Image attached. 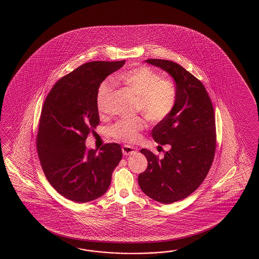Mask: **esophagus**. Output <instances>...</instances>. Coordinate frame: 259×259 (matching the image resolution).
Returning a JSON list of instances; mask_svg holds the SVG:
<instances>
[{
	"mask_svg": "<svg viewBox=\"0 0 259 259\" xmlns=\"http://www.w3.org/2000/svg\"><path fill=\"white\" fill-rule=\"evenodd\" d=\"M137 152V149L133 147V146H130V145H124L122 147V153L124 156H130V155H133Z\"/></svg>",
	"mask_w": 259,
	"mask_h": 259,
	"instance_id": "1",
	"label": "esophagus"
}]
</instances>
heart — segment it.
I'll list each match as a JSON object with an SVG mask.
<instances>
[{"instance_id": "heart-1", "label": "heart", "mask_w": 259, "mask_h": 259, "mask_svg": "<svg viewBox=\"0 0 259 259\" xmlns=\"http://www.w3.org/2000/svg\"><path fill=\"white\" fill-rule=\"evenodd\" d=\"M119 78L139 97L137 108L150 122L162 121L171 114L176 104V90L170 80L146 66L125 71ZM113 88L110 78L104 79L98 87L96 102L101 114L106 110ZM145 125L141 118L120 119L110 127L109 133L118 141L135 142L140 139Z\"/></svg>"}]
</instances>
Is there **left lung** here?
Instances as JSON below:
<instances>
[{"instance_id":"8db88e82","label":"left lung","mask_w":259,"mask_h":259,"mask_svg":"<svg viewBox=\"0 0 259 259\" xmlns=\"http://www.w3.org/2000/svg\"><path fill=\"white\" fill-rule=\"evenodd\" d=\"M176 82V104L171 114L152 130L154 141L169 144L164 157L141 149L147 169L139 175L142 192L160 203L181 200L205 180L214 157L217 135L212 102L202 82L179 63L149 59Z\"/></svg>"}]
</instances>
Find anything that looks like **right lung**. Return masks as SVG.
Instances as JSON below:
<instances>
[{"label":"right lung","mask_w":259,"mask_h":259,"mask_svg":"<svg viewBox=\"0 0 259 259\" xmlns=\"http://www.w3.org/2000/svg\"><path fill=\"white\" fill-rule=\"evenodd\" d=\"M125 61L90 62L60 78L44 103L37 150L47 181L62 196L78 203L108 190L122 152L118 143L87 149V136L100 123L98 87Z\"/></svg>","instance_id":"obj_1"}]
</instances>
